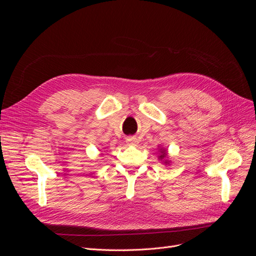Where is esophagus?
<instances>
[{"label": "esophagus", "mask_w": 256, "mask_h": 256, "mask_svg": "<svg viewBox=\"0 0 256 256\" xmlns=\"http://www.w3.org/2000/svg\"><path fill=\"white\" fill-rule=\"evenodd\" d=\"M126 143H128V144H130V145H137L138 141H137V139H136V138H134V137H128V138H126Z\"/></svg>", "instance_id": "1"}]
</instances>
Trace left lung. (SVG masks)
I'll use <instances>...</instances> for the list:
<instances>
[{
  "instance_id": "left-lung-1",
  "label": "left lung",
  "mask_w": 256,
  "mask_h": 256,
  "mask_svg": "<svg viewBox=\"0 0 256 256\" xmlns=\"http://www.w3.org/2000/svg\"><path fill=\"white\" fill-rule=\"evenodd\" d=\"M166 156V152H165V150H163L162 152V154H160V158H165ZM167 163V162H166Z\"/></svg>"
}]
</instances>
